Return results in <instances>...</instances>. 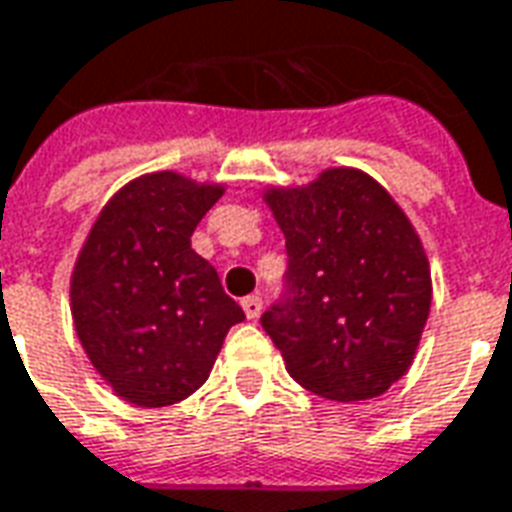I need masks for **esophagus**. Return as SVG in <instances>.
<instances>
[{
  "mask_svg": "<svg viewBox=\"0 0 512 512\" xmlns=\"http://www.w3.org/2000/svg\"><path fill=\"white\" fill-rule=\"evenodd\" d=\"M241 307H244L246 318H257L260 316V310H263V299H260L257 293H252V296H246L244 302H241Z\"/></svg>",
  "mask_w": 512,
  "mask_h": 512,
  "instance_id": "obj_1",
  "label": "esophagus"
}]
</instances>
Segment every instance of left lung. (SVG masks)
Masks as SVG:
<instances>
[{
    "mask_svg": "<svg viewBox=\"0 0 512 512\" xmlns=\"http://www.w3.org/2000/svg\"><path fill=\"white\" fill-rule=\"evenodd\" d=\"M285 232L280 299L260 316L307 391L374 399L405 374L430 316V263L388 191L355 169L268 191Z\"/></svg>",
    "mask_w": 512,
    "mask_h": 512,
    "instance_id": "8db88e82",
    "label": "left lung"
}]
</instances>
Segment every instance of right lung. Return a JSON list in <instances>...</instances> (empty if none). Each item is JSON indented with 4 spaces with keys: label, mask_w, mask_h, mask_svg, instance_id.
<instances>
[{
    "label": "right lung",
    "mask_w": 512,
    "mask_h": 512,
    "mask_svg": "<svg viewBox=\"0 0 512 512\" xmlns=\"http://www.w3.org/2000/svg\"><path fill=\"white\" fill-rule=\"evenodd\" d=\"M221 196L174 171L113 196L82 246L71 313L94 368L141 407L180 402L207 380L224 335L244 321L191 235Z\"/></svg>",
    "instance_id": "1"
}]
</instances>
